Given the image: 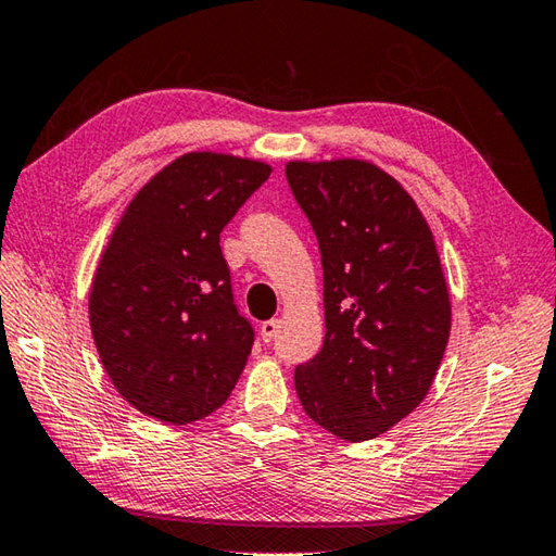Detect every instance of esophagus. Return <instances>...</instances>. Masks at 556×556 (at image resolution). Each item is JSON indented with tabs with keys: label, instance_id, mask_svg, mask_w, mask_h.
I'll return each instance as SVG.
<instances>
[{
	"label": "esophagus",
	"instance_id": "obj_1",
	"mask_svg": "<svg viewBox=\"0 0 556 556\" xmlns=\"http://www.w3.org/2000/svg\"><path fill=\"white\" fill-rule=\"evenodd\" d=\"M280 328V320L278 318H270V320H264L262 328H258V336H262L264 342H270L276 338V332Z\"/></svg>",
	"mask_w": 556,
	"mask_h": 556
}]
</instances>
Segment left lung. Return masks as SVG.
Returning a JSON list of instances; mask_svg holds the SVG:
<instances>
[{
  "label": "left lung",
  "instance_id": "8db88e82",
  "mask_svg": "<svg viewBox=\"0 0 556 556\" xmlns=\"http://www.w3.org/2000/svg\"><path fill=\"white\" fill-rule=\"evenodd\" d=\"M324 264V348L294 368L306 416L350 442L409 416L445 354L452 304L414 197L366 159L288 162Z\"/></svg>",
  "mask_w": 556,
  "mask_h": 556
}]
</instances>
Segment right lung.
Returning a JSON list of instances; mask_svg holds the SVG:
<instances>
[{
  "label": "right lung",
  "mask_w": 556,
  "mask_h": 556,
  "mask_svg": "<svg viewBox=\"0 0 556 556\" xmlns=\"http://www.w3.org/2000/svg\"><path fill=\"white\" fill-rule=\"evenodd\" d=\"M270 166L188 152L132 194L90 288V328L109 380L144 416L185 426L224 404L254 330L232 304L220 230Z\"/></svg>",
  "instance_id": "add662e5"
}]
</instances>
